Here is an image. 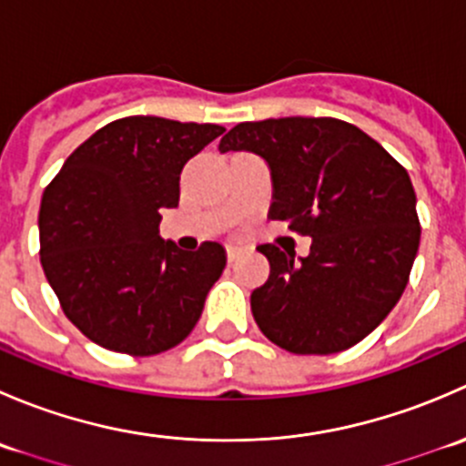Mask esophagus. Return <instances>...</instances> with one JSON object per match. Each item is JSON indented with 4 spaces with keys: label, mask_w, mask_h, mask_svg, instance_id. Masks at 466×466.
Segmentation results:
<instances>
[{
    "label": "esophagus",
    "mask_w": 466,
    "mask_h": 466,
    "mask_svg": "<svg viewBox=\"0 0 466 466\" xmlns=\"http://www.w3.org/2000/svg\"><path fill=\"white\" fill-rule=\"evenodd\" d=\"M225 252H228V261L232 263V261H237L238 252H241V250H238L237 246H228V248H225Z\"/></svg>",
    "instance_id": "obj_1"
}]
</instances>
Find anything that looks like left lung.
<instances>
[{
    "label": "left lung",
    "instance_id": "obj_1",
    "mask_svg": "<svg viewBox=\"0 0 466 466\" xmlns=\"http://www.w3.org/2000/svg\"><path fill=\"white\" fill-rule=\"evenodd\" d=\"M220 153L252 150L270 167V218L311 237L295 261L257 248L270 277L252 290L263 336L290 354H336L363 340L401 298L420 248L410 176L370 135L333 116L243 121Z\"/></svg>",
    "mask_w": 466,
    "mask_h": 466
}]
</instances>
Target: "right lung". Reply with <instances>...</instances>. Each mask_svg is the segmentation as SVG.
<instances>
[{"label":"right lung","mask_w":466,"mask_h":466,"mask_svg":"<svg viewBox=\"0 0 466 466\" xmlns=\"http://www.w3.org/2000/svg\"><path fill=\"white\" fill-rule=\"evenodd\" d=\"M223 126L124 116L67 157L40 205V263L69 322L96 345L153 356L180 345L225 268L220 243L159 238L180 173Z\"/></svg>","instance_id":"1"}]
</instances>
